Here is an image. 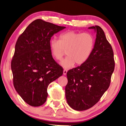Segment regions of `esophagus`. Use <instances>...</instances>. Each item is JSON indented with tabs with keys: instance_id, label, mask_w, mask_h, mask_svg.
I'll use <instances>...</instances> for the list:
<instances>
[{
	"instance_id": "1",
	"label": "esophagus",
	"mask_w": 126,
	"mask_h": 126,
	"mask_svg": "<svg viewBox=\"0 0 126 126\" xmlns=\"http://www.w3.org/2000/svg\"><path fill=\"white\" fill-rule=\"evenodd\" d=\"M67 69H64V70H63V74L65 75L67 74Z\"/></svg>"
}]
</instances>
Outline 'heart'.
Listing matches in <instances>:
<instances>
[{"mask_svg":"<svg viewBox=\"0 0 126 126\" xmlns=\"http://www.w3.org/2000/svg\"><path fill=\"white\" fill-rule=\"evenodd\" d=\"M94 45V37L91 33L69 31L61 34L59 40H51L49 47L52 56L57 61L62 59L67 51L68 56L60 64L64 68H70L75 63L80 65L85 63L92 54Z\"/></svg>","mask_w":126,"mask_h":126,"instance_id":"1","label":"heart"}]
</instances>
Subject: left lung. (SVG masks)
I'll return each mask as SVG.
<instances>
[{
	"instance_id": "obj_1",
	"label": "left lung",
	"mask_w": 126,
	"mask_h": 126,
	"mask_svg": "<svg viewBox=\"0 0 126 126\" xmlns=\"http://www.w3.org/2000/svg\"><path fill=\"white\" fill-rule=\"evenodd\" d=\"M88 29L96 33L92 54L85 63L67 73L66 100L77 111L88 110L99 101L109 88L115 68L113 50L104 31L99 26Z\"/></svg>"
}]
</instances>
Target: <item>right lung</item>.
<instances>
[{
	"label": "right lung",
	"mask_w": 126,
	"mask_h": 126,
	"mask_svg": "<svg viewBox=\"0 0 126 126\" xmlns=\"http://www.w3.org/2000/svg\"><path fill=\"white\" fill-rule=\"evenodd\" d=\"M65 28L41 19L35 20L16 43L11 63L14 86L30 106L44 104L48 86L63 74V69L52 57L49 43L54 34Z\"/></svg>",
	"instance_id": "right-lung-1"
}]
</instances>
